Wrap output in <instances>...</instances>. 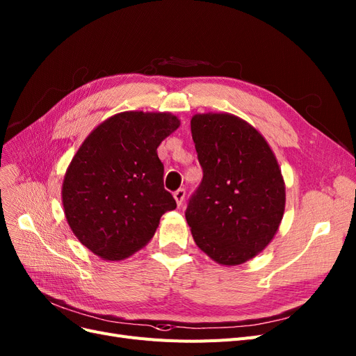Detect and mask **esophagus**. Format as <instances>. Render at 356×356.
Instances as JSON below:
<instances>
[{"label":"esophagus","mask_w":356,"mask_h":356,"mask_svg":"<svg viewBox=\"0 0 356 356\" xmlns=\"http://www.w3.org/2000/svg\"><path fill=\"white\" fill-rule=\"evenodd\" d=\"M174 197H175V200H177V204L181 206L182 202H184V199H186V190H184V188H178V190L174 193Z\"/></svg>","instance_id":"1"}]
</instances>
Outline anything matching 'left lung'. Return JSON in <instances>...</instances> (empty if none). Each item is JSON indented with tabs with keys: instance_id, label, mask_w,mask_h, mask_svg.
I'll use <instances>...</instances> for the list:
<instances>
[{
	"instance_id": "left-lung-1",
	"label": "left lung",
	"mask_w": 356,
	"mask_h": 356,
	"mask_svg": "<svg viewBox=\"0 0 356 356\" xmlns=\"http://www.w3.org/2000/svg\"><path fill=\"white\" fill-rule=\"evenodd\" d=\"M191 136L203 169L186 211L193 238L220 265L244 264L271 243L284 215L275 154L250 124L229 113L194 115Z\"/></svg>"
}]
</instances>
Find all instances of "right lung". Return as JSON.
<instances>
[{"label": "right lung", "mask_w": 356, "mask_h": 356, "mask_svg": "<svg viewBox=\"0 0 356 356\" xmlns=\"http://www.w3.org/2000/svg\"><path fill=\"white\" fill-rule=\"evenodd\" d=\"M178 127L170 113H118L73 156L61 187L63 209L73 234L97 256L122 261L136 253L177 207L163 187L157 147Z\"/></svg>", "instance_id": "obj_1"}]
</instances>
